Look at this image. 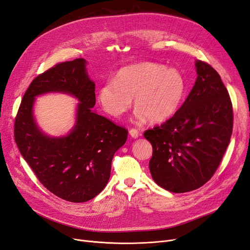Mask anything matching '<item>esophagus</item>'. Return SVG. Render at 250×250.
Here are the masks:
<instances>
[{
    "mask_svg": "<svg viewBox=\"0 0 250 250\" xmlns=\"http://www.w3.org/2000/svg\"><path fill=\"white\" fill-rule=\"evenodd\" d=\"M129 135H131V137H133L134 139L138 138V137H139L138 129H136V128H131V129H129Z\"/></svg>",
    "mask_w": 250,
    "mask_h": 250,
    "instance_id": "1",
    "label": "esophagus"
}]
</instances>
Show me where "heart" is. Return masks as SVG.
<instances>
[{
    "label": "heart",
    "instance_id": "heart-1",
    "mask_svg": "<svg viewBox=\"0 0 250 250\" xmlns=\"http://www.w3.org/2000/svg\"><path fill=\"white\" fill-rule=\"evenodd\" d=\"M186 90L185 78L178 69L143 62L119 70L115 81L101 86L98 100L106 113L119 117L131 108L135 97L139 119L161 123L178 111Z\"/></svg>",
    "mask_w": 250,
    "mask_h": 250
}]
</instances>
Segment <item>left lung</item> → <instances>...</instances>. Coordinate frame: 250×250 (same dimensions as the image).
I'll use <instances>...</instances> for the list:
<instances>
[{
  "mask_svg": "<svg viewBox=\"0 0 250 250\" xmlns=\"http://www.w3.org/2000/svg\"><path fill=\"white\" fill-rule=\"evenodd\" d=\"M196 71L197 80L180 109L144 133L153 148L152 178L173 193L193 191L210 180L233 131V106L220 74L201 60Z\"/></svg>",
  "mask_w": 250,
  "mask_h": 250,
  "instance_id": "left-lung-1",
  "label": "left lung"
}]
</instances>
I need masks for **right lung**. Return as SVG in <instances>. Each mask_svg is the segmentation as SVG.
Returning <instances> with one entry per match:
<instances>
[{"mask_svg": "<svg viewBox=\"0 0 250 250\" xmlns=\"http://www.w3.org/2000/svg\"><path fill=\"white\" fill-rule=\"evenodd\" d=\"M49 91L68 92L81 102L77 124L65 137L42 134L34 123V97ZM95 104V83L86 74L85 60L78 58L39 74L15 117L14 137L21 155L42 186L66 201L91 200L105 188L113 155L127 138L125 127L92 110Z\"/></svg>", "mask_w": 250, "mask_h": 250, "instance_id": "right-lung-1", "label": "right lung"}]
</instances>
